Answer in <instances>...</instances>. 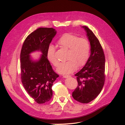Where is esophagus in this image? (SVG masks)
I'll return each mask as SVG.
<instances>
[{
    "label": "esophagus",
    "mask_w": 125,
    "mask_h": 125,
    "mask_svg": "<svg viewBox=\"0 0 125 125\" xmlns=\"http://www.w3.org/2000/svg\"><path fill=\"white\" fill-rule=\"evenodd\" d=\"M63 78H69V77H70V76H68V75H63Z\"/></svg>",
    "instance_id": "34e87169"
}]
</instances>
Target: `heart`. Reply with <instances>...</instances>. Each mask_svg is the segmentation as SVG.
I'll list each match as a JSON object with an SVG mask.
<instances>
[{
	"mask_svg": "<svg viewBox=\"0 0 125 125\" xmlns=\"http://www.w3.org/2000/svg\"><path fill=\"white\" fill-rule=\"evenodd\" d=\"M57 44L62 48L68 49L67 62L61 63L57 69L61 74H69L75 71L77 67H82L88 60L90 52V43L85 38L71 33H65L57 41ZM48 60L54 66L58 65V61L55 56V49L50 46L47 49Z\"/></svg>",
	"mask_w": 125,
	"mask_h": 125,
	"instance_id": "heart-1",
	"label": "heart"
}]
</instances>
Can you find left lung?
I'll use <instances>...</instances> for the list:
<instances>
[{
	"label": "left lung",
	"mask_w": 125,
	"mask_h": 125,
	"mask_svg": "<svg viewBox=\"0 0 125 125\" xmlns=\"http://www.w3.org/2000/svg\"><path fill=\"white\" fill-rule=\"evenodd\" d=\"M86 33L91 46V54L85 65L75 74L78 86L73 92L74 99L81 103H89L99 94L104 84L105 58L102 47L94 33L82 26Z\"/></svg>",
	"instance_id": "8db88e82"
}]
</instances>
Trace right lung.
<instances>
[{"mask_svg":"<svg viewBox=\"0 0 125 125\" xmlns=\"http://www.w3.org/2000/svg\"><path fill=\"white\" fill-rule=\"evenodd\" d=\"M56 31L52 28H39L29 35L23 42L20 54L21 82L26 91L38 104L49 102L52 96V87L58 77L47 56V49ZM40 51L38 60L30 54Z\"/></svg>","mask_w":125,"mask_h":125,"instance_id":"obj_1","label":"right lung"}]
</instances>
